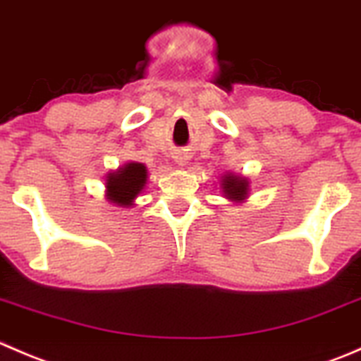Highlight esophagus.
<instances>
[{
	"mask_svg": "<svg viewBox=\"0 0 361 361\" xmlns=\"http://www.w3.org/2000/svg\"><path fill=\"white\" fill-rule=\"evenodd\" d=\"M187 160H188V155H178L176 157V162L180 164V166H185V164H187Z\"/></svg>",
	"mask_w": 361,
	"mask_h": 361,
	"instance_id": "1",
	"label": "esophagus"
}]
</instances>
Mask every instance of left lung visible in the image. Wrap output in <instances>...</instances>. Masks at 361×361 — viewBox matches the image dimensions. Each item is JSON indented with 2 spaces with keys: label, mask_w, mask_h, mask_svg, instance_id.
<instances>
[{
  "label": "left lung",
  "mask_w": 361,
  "mask_h": 361,
  "mask_svg": "<svg viewBox=\"0 0 361 361\" xmlns=\"http://www.w3.org/2000/svg\"><path fill=\"white\" fill-rule=\"evenodd\" d=\"M221 190L224 195L232 202H245L250 194V181L248 178L238 176V174H225L221 178Z\"/></svg>",
  "instance_id": "left-lung-1"
}]
</instances>
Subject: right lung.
Returning a JSON list of instances; mask_svg holds the SVG:
<instances>
[{
    "mask_svg": "<svg viewBox=\"0 0 361 361\" xmlns=\"http://www.w3.org/2000/svg\"><path fill=\"white\" fill-rule=\"evenodd\" d=\"M147 178L148 169L145 164H123L106 176V199L116 206L130 207L134 199L143 192Z\"/></svg>",
    "mask_w": 361,
    "mask_h": 361,
    "instance_id": "add662e5",
    "label": "right lung"
}]
</instances>
